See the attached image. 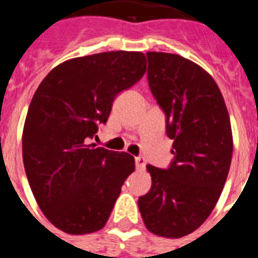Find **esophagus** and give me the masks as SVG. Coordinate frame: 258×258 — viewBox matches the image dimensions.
Returning a JSON list of instances; mask_svg holds the SVG:
<instances>
[{
    "mask_svg": "<svg viewBox=\"0 0 258 258\" xmlns=\"http://www.w3.org/2000/svg\"><path fill=\"white\" fill-rule=\"evenodd\" d=\"M135 166L138 170H142L146 167V159L143 157H137L135 158Z\"/></svg>",
    "mask_w": 258,
    "mask_h": 258,
    "instance_id": "1",
    "label": "esophagus"
}]
</instances>
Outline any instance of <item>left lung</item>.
Returning <instances> with one entry per match:
<instances>
[{
    "instance_id": "8db88e82",
    "label": "left lung",
    "mask_w": 258,
    "mask_h": 258,
    "mask_svg": "<svg viewBox=\"0 0 258 258\" xmlns=\"http://www.w3.org/2000/svg\"><path fill=\"white\" fill-rule=\"evenodd\" d=\"M147 58L174 159L165 170L147 165L153 184L138 206L150 232L180 238L204 224L224 188L233 155L230 117L217 83L198 64L163 52H147Z\"/></svg>"
}]
</instances>
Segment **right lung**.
<instances>
[{"label":"right lung","mask_w":258,"mask_h":258,"mask_svg":"<svg viewBox=\"0 0 258 258\" xmlns=\"http://www.w3.org/2000/svg\"><path fill=\"white\" fill-rule=\"evenodd\" d=\"M142 52H104L61 62L30 101L22 161L44 216L68 234L100 230L135 159L89 143L117 93L143 78Z\"/></svg>","instance_id":"add662e5"}]
</instances>
